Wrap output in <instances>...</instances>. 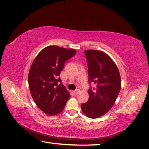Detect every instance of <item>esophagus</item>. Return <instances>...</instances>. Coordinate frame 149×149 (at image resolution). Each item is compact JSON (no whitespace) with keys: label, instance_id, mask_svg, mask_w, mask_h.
Segmentation results:
<instances>
[{"label":"esophagus","instance_id":"1","mask_svg":"<svg viewBox=\"0 0 149 149\" xmlns=\"http://www.w3.org/2000/svg\"><path fill=\"white\" fill-rule=\"evenodd\" d=\"M79 92H80V90H79V89H76V90L74 91V93H75L76 95H77Z\"/></svg>","mask_w":149,"mask_h":149}]
</instances>
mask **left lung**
Here are the masks:
<instances>
[{
  "label": "left lung",
  "mask_w": 149,
  "mask_h": 149,
  "mask_svg": "<svg viewBox=\"0 0 149 149\" xmlns=\"http://www.w3.org/2000/svg\"><path fill=\"white\" fill-rule=\"evenodd\" d=\"M88 61L89 83L96 88L89 89V99L81 104L86 117L97 119L105 115L113 106L121 88L119 69L112 59L100 50L84 51Z\"/></svg>",
  "instance_id": "8db88e82"
}]
</instances>
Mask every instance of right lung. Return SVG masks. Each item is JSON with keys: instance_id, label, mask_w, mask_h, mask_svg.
I'll list each match as a JSON object with an SVG mask.
<instances>
[{"instance_id": "right-lung-1", "label": "right lung", "mask_w": 149, "mask_h": 149, "mask_svg": "<svg viewBox=\"0 0 149 149\" xmlns=\"http://www.w3.org/2000/svg\"><path fill=\"white\" fill-rule=\"evenodd\" d=\"M76 52L75 49L50 45L41 50L30 67L28 80L31 95L38 107L47 115L60 113L71 97L58 77L65 61Z\"/></svg>"}]
</instances>
